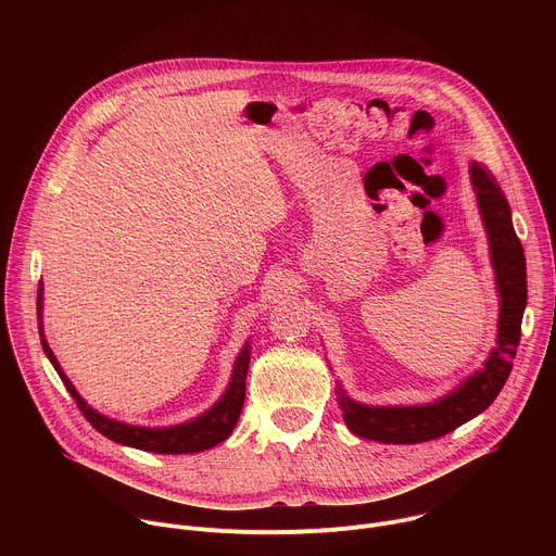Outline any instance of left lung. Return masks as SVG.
<instances>
[{
  "instance_id": "1",
  "label": "left lung",
  "mask_w": 556,
  "mask_h": 556,
  "mask_svg": "<svg viewBox=\"0 0 556 556\" xmlns=\"http://www.w3.org/2000/svg\"><path fill=\"white\" fill-rule=\"evenodd\" d=\"M470 185L478 198L489 235L491 262L500 292L497 341L484 367L470 374L444 399L416 407H374L352 401L337 380V401L348 429L365 440L384 444H418L442 438L480 416L506 384L521 337V319L528 301L526 257L513 228L508 200L495 176L480 163H470Z\"/></svg>"
}]
</instances>
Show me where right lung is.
Masks as SVG:
<instances>
[{"mask_svg": "<svg viewBox=\"0 0 556 556\" xmlns=\"http://www.w3.org/2000/svg\"><path fill=\"white\" fill-rule=\"evenodd\" d=\"M41 309H43V286L39 283V292H37V319H39V337H41V348L46 352V356L50 358L52 367L56 369L61 382L65 384V389L70 391V395L74 399L78 412L86 416V420L105 438H110L112 442L125 444V446H134L140 451H149V453H165V455H180V453H200L206 451L219 442H224L237 420H240L242 407H244V399H247V371H249V363H251V345L247 343L242 348V352L237 354L235 358V367H232V376L230 382L224 391L222 399L202 416L176 425V427H163V429H149V427H136V425H125L121 420L108 418L103 414H99L97 409H92L78 391L74 389V384L70 382V378L63 374L59 361L54 358L46 337H43V324H41Z\"/></svg>", "mask_w": 556, "mask_h": 556, "instance_id": "right-lung-1", "label": "right lung"}]
</instances>
